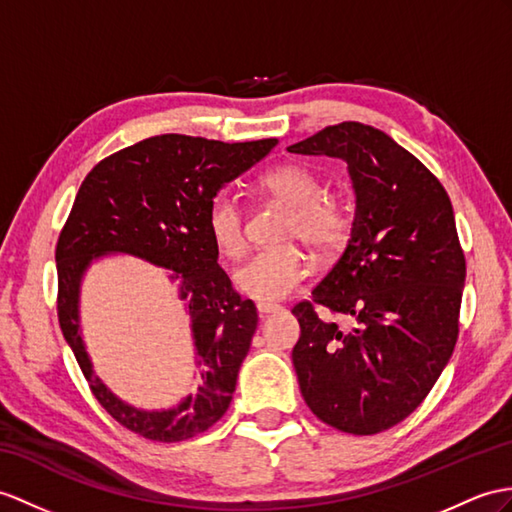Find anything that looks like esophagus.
I'll list each match as a JSON object with an SVG mask.
<instances>
[{"instance_id": "1", "label": "esophagus", "mask_w": 512, "mask_h": 512, "mask_svg": "<svg viewBox=\"0 0 512 512\" xmlns=\"http://www.w3.org/2000/svg\"><path fill=\"white\" fill-rule=\"evenodd\" d=\"M256 308H258V315H260V317H267V315L278 313V310H280L278 304H265V302H258Z\"/></svg>"}]
</instances>
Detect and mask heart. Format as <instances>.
<instances>
[{"mask_svg":"<svg viewBox=\"0 0 512 512\" xmlns=\"http://www.w3.org/2000/svg\"><path fill=\"white\" fill-rule=\"evenodd\" d=\"M260 189L289 206L284 236H299L315 254L334 256L352 234V215L339 199L326 195V182L306 165H280L260 178ZM206 230L223 256H239L245 247L243 217L236 197L219 191L206 208ZM310 273L308 258L295 245L260 249L243 267L234 282L243 295L256 302L273 304L299 289Z\"/></svg>","mask_w":512,"mask_h":512,"instance_id":"b5f03b06","label":"heart"}]
</instances>
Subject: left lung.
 I'll return each mask as SVG.
<instances>
[{"mask_svg":"<svg viewBox=\"0 0 512 512\" xmlns=\"http://www.w3.org/2000/svg\"><path fill=\"white\" fill-rule=\"evenodd\" d=\"M289 152L345 160L356 195L341 258L293 308L299 389L328 426L378 434L426 400L454 352L467 271L454 208L413 154L365 123L328 126ZM319 305L355 326L336 327Z\"/></svg>","mask_w":512,"mask_h":512,"instance_id":"left-lung-1","label":"left lung"}]
</instances>
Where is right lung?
I'll return each mask as SVG.
<instances>
[{
    "label": "right lung",
    "mask_w": 512,
    "mask_h": 512,
    "mask_svg": "<svg viewBox=\"0 0 512 512\" xmlns=\"http://www.w3.org/2000/svg\"><path fill=\"white\" fill-rule=\"evenodd\" d=\"M276 139L221 143L160 134L104 158L84 178L56 245L58 321L95 400L123 428L149 441L176 443L206 432L226 413L258 326L252 299H241L217 265L206 208L223 186L263 160ZM126 253L170 271L192 319L196 389L176 406L136 409L112 394L85 352L79 289L104 255Z\"/></svg>",
    "instance_id": "obj_1"
}]
</instances>
